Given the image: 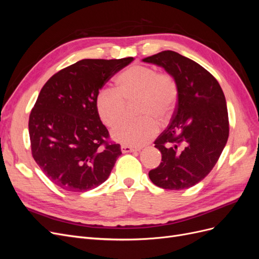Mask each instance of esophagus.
Wrapping results in <instances>:
<instances>
[{"label":"esophagus","instance_id":"obj_1","mask_svg":"<svg viewBox=\"0 0 259 259\" xmlns=\"http://www.w3.org/2000/svg\"><path fill=\"white\" fill-rule=\"evenodd\" d=\"M121 150L123 153H127V152H133V151H137L139 150L138 148H134V147H131V146H126V145H122L121 146Z\"/></svg>","mask_w":259,"mask_h":259}]
</instances>
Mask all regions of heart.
Returning <instances> with one entry per match:
<instances>
[{
    "label": "heart",
    "instance_id": "b5f03b06",
    "mask_svg": "<svg viewBox=\"0 0 259 259\" xmlns=\"http://www.w3.org/2000/svg\"><path fill=\"white\" fill-rule=\"evenodd\" d=\"M178 94V84L171 74L134 65L119 76L117 90L106 88L98 93L96 108L106 126L113 127L126 114V104L138 99L136 112L142 116L125 121L112 131L115 142L137 147L155 136L159 131L156 120L164 123L173 116Z\"/></svg>",
    "mask_w": 259,
    "mask_h": 259
}]
</instances>
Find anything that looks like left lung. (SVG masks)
Segmentation results:
<instances>
[{
	"instance_id": "8db88e82",
	"label": "left lung",
	"mask_w": 259,
	"mask_h": 259,
	"mask_svg": "<svg viewBox=\"0 0 259 259\" xmlns=\"http://www.w3.org/2000/svg\"><path fill=\"white\" fill-rule=\"evenodd\" d=\"M143 61L165 69L179 90L173 117L154 142L162 162L149 178L163 189H187L209 174L228 140L224 92L207 70L176 52L163 51Z\"/></svg>"
}]
</instances>
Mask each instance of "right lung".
<instances>
[{"label":"right lung","mask_w":259,"mask_h":259,"mask_svg":"<svg viewBox=\"0 0 259 259\" xmlns=\"http://www.w3.org/2000/svg\"><path fill=\"white\" fill-rule=\"evenodd\" d=\"M133 57L82 59L55 73L44 84L29 116L31 152L43 173L59 188L84 192L108 179L119 144L96 108L99 90Z\"/></svg>","instance_id":"1"}]
</instances>
